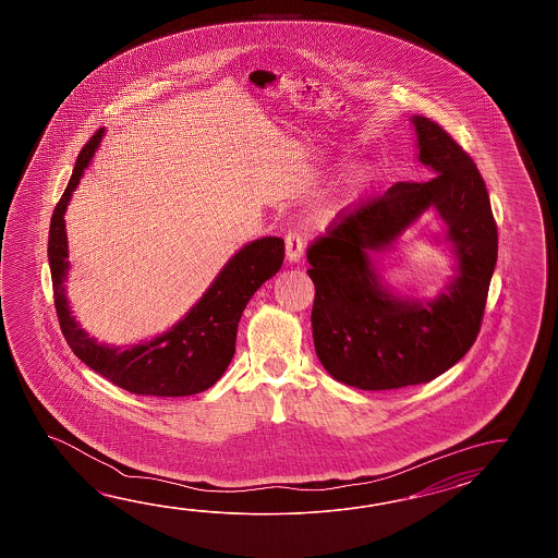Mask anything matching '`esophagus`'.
Listing matches in <instances>:
<instances>
[{"label":"esophagus","instance_id":"obj_1","mask_svg":"<svg viewBox=\"0 0 558 558\" xmlns=\"http://www.w3.org/2000/svg\"><path fill=\"white\" fill-rule=\"evenodd\" d=\"M303 250H305L303 238H301L296 231H289V233L284 235V255H287L289 263L299 262L301 255H303Z\"/></svg>","mask_w":558,"mask_h":558}]
</instances>
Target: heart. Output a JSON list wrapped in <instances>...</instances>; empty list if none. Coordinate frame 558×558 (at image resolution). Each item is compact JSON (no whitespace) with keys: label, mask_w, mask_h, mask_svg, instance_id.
Wrapping results in <instances>:
<instances>
[{"label":"heart","mask_w":558,"mask_h":558,"mask_svg":"<svg viewBox=\"0 0 558 558\" xmlns=\"http://www.w3.org/2000/svg\"><path fill=\"white\" fill-rule=\"evenodd\" d=\"M377 178H379V169L377 167L365 166L363 169H359L355 175L351 178V181H349V190H351L353 199L365 197L371 187L375 185Z\"/></svg>","instance_id":"heart-1"}]
</instances>
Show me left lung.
<instances>
[{
    "label": "left lung",
    "mask_w": 558,
    "mask_h": 558,
    "mask_svg": "<svg viewBox=\"0 0 558 558\" xmlns=\"http://www.w3.org/2000/svg\"><path fill=\"white\" fill-rule=\"evenodd\" d=\"M418 161L433 179L399 181L341 214L308 245L315 283L313 341L332 379L363 391L428 383L476 341L497 265V223L471 155L439 123L413 116ZM435 208L448 226L458 275L430 302L403 300L379 283L369 253Z\"/></svg>",
    "instance_id": "8db88e82"
}]
</instances>
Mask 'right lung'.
<instances>
[{"label":"right lung","instance_id":"obj_1","mask_svg":"<svg viewBox=\"0 0 558 558\" xmlns=\"http://www.w3.org/2000/svg\"><path fill=\"white\" fill-rule=\"evenodd\" d=\"M106 130L95 131L77 155L72 179L61 195L49 226L48 257L53 301L61 332L73 353L125 391L154 397H187L214 387L235 355L238 325L253 293L283 265L284 241L263 238L239 250L195 307L169 331L128 349L97 343L80 327L65 296L68 235L65 209L80 179L92 163Z\"/></svg>","mask_w":558,"mask_h":558}]
</instances>
